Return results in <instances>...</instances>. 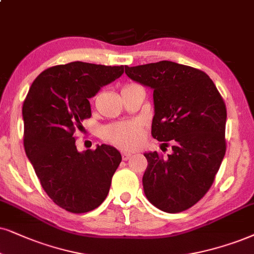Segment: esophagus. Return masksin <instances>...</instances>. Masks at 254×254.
Segmentation results:
<instances>
[{
	"instance_id": "esophagus-1",
	"label": "esophagus",
	"mask_w": 254,
	"mask_h": 254,
	"mask_svg": "<svg viewBox=\"0 0 254 254\" xmlns=\"http://www.w3.org/2000/svg\"><path fill=\"white\" fill-rule=\"evenodd\" d=\"M131 157V153L130 152H125V151H123L122 152V158H123V160H127Z\"/></svg>"
}]
</instances>
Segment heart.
I'll list each match as a JSON object with an SVG mask.
<instances>
[{
  "label": "heart",
  "instance_id": "obj_1",
  "mask_svg": "<svg viewBox=\"0 0 254 254\" xmlns=\"http://www.w3.org/2000/svg\"><path fill=\"white\" fill-rule=\"evenodd\" d=\"M102 136L107 142L114 145L131 149L139 142L142 129L139 124L133 122H117L104 127L102 129Z\"/></svg>",
  "mask_w": 254,
  "mask_h": 254
}]
</instances>
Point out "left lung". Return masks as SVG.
<instances>
[{
    "mask_svg": "<svg viewBox=\"0 0 254 254\" xmlns=\"http://www.w3.org/2000/svg\"><path fill=\"white\" fill-rule=\"evenodd\" d=\"M125 73L153 90L151 133L172 149L166 157L144 153V193L164 212L188 210L211 188L225 156V103L206 73L171 61L125 65Z\"/></svg>",
    "mask_w": 254,
    "mask_h": 254,
    "instance_id": "1",
    "label": "left lung"
}]
</instances>
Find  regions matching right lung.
I'll list each match as a JSON object with an SVG mask.
<instances>
[{
	"instance_id": "right-lung-1",
	"label": "right lung",
	"mask_w": 254,
	"mask_h": 254,
	"mask_svg": "<svg viewBox=\"0 0 254 254\" xmlns=\"http://www.w3.org/2000/svg\"><path fill=\"white\" fill-rule=\"evenodd\" d=\"M123 72V65L71 62L44 70L29 89L22 108L25 153L47 194L69 212L103 203L122 162L107 144L79 152L73 132L91 117L89 98Z\"/></svg>"
}]
</instances>
